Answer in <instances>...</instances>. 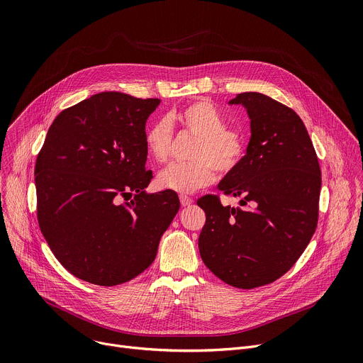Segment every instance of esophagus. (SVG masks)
Instances as JSON below:
<instances>
[{"label":"esophagus","mask_w":363,"mask_h":363,"mask_svg":"<svg viewBox=\"0 0 363 363\" xmlns=\"http://www.w3.org/2000/svg\"><path fill=\"white\" fill-rule=\"evenodd\" d=\"M179 201H181V205H182V206H188V205L192 203V198H189L188 195H181V196H179Z\"/></svg>","instance_id":"1"}]
</instances>
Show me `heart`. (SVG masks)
Masks as SVG:
<instances>
[{
    "label": "heart",
    "instance_id": "heart-1",
    "mask_svg": "<svg viewBox=\"0 0 363 363\" xmlns=\"http://www.w3.org/2000/svg\"><path fill=\"white\" fill-rule=\"evenodd\" d=\"M177 121L189 133L198 138L192 158L186 164H171L164 168L157 184L162 189L178 194H191L199 188L211 185L221 175L234 172L247 150L244 136L227 128L225 116L206 100H198L185 106L177 116ZM172 142V125L168 118L153 122L145 132V147L149 157L157 162L168 160Z\"/></svg>",
    "mask_w": 363,
    "mask_h": 363
}]
</instances>
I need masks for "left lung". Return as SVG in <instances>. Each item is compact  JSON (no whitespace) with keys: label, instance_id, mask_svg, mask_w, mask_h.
Here are the masks:
<instances>
[{"label":"left lung","instance_id":"left-lung-1","mask_svg":"<svg viewBox=\"0 0 363 363\" xmlns=\"http://www.w3.org/2000/svg\"><path fill=\"white\" fill-rule=\"evenodd\" d=\"M250 118V142L238 168L217 185L240 198L196 201L205 211L198 238L203 264L224 283L254 289L287 273L313 237L322 174L303 121L274 99L245 91L231 99Z\"/></svg>","mask_w":363,"mask_h":363}]
</instances>
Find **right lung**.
Instances as JSON below:
<instances>
[{
	"label": "right lung",
	"instance_id": "1",
	"mask_svg": "<svg viewBox=\"0 0 363 363\" xmlns=\"http://www.w3.org/2000/svg\"><path fill=\"white\" fill-rule=\"evenodd\" d=\"M160 103L101 91L63 111L47 132L35 162L38 224L80 280L116 286L140 274L179 210L177 192L145 189V125Z\"/></svg>",
	"mask_w": 363,
	"mask_h": 363
}]
</instances>
